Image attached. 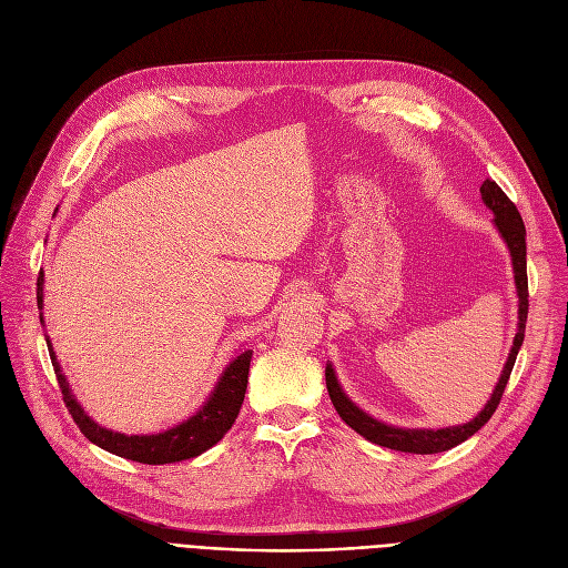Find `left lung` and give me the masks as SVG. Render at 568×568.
Listing matches in <instances>:
<instances>
[{"label":"left lung","instance_id":"8db88e82","mask_svg":"<svg viewBox=\"0 0 568 568\" xmlns=\"http://www.w3.org/2000/svg\"><path fill=\"white\" fill-rule=\"evenodd\" d=\"M480 194L485 206L495 213V225L499 230V234L504 236L508 251H510V260H513V274H515V287H517V334L513 338V348L508 353L506 366L501 372V378L491 392L489 402L485 404V408L474 417L471 423H464L457 427H446V429H402V427H392L385 425L376 417H372L368 413H364L362 408H357L348 394H345L338 385V378L334 374L332 364H327L325 368V378H327V392L329 399L336 408V413L341 415V420L353 427L357 434H362L366 440L376 443V446L389 448V450H402V453H413V455H434V453H443L450 450L455 446H459L462 440H466L468 436H474L491 415H495L501 394L508 385L513 364L517 357V351L525 341V327H527V313H529V287H527V232H525V223L520 211L515 209V204L508 200L506 192L495 183L485 179L480 185Z\"/></svg>","mask_w":568,"mask_h":568}]
</instances>
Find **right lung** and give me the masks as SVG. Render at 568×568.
Instances as JSON below:
<instances>
[{"label": "right lung", "mask_w": 568, "mask_h": 568, "mask_svg": "<svg viewBox=\"0 0 568 568\" xmlns=\"http://www.w3.org/2000/svg\"><path fill=\"white\" fill-rule=\"evenodd\" d=\"M37 306L43 308V271L37 278ZM39 317L43 323V315H39ZM45 343H48V353H51V362H53L55 376H58V383L62 389V399L73 417V423L79 425V429L85 434V438L92 440L94 446H100L102 450H109L118 457H125V459L141 462V464H174L181 459L202 455L211 446H215V443L232 429L236 415L241 410L245 387H248V368H251V357H253V351H243L241 355H236L225 366V372L215 383L206 404L192 417H187V420H183L181 425L171 427L166 432H160V434L128 436V434L111 432L102 425H97L92 417L81 408L77 397L71 394V387L55 359L51 341L45 338Z\"/></svg>", "instance_id": "add662e5"}]
</instances>
